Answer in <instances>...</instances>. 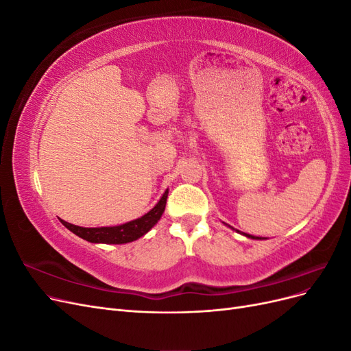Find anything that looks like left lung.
<instances>
[{
	"instance_id": "left-lung-1",
	"label": "left lung",
	"mask_w": 351,
	"mask_h": 351,
	"mask_svg": "<svg viewBox=\"0 0 351 351\" xmlns=\"http://www.w3.org/2000/svg\"><path fill=\"white\" fill-rule=\"evenodd\" d=\"M240 232V231H239ZM243 236H246V237H249V239H253V240H262L261 237H254V236H250V234H246V232H243Z\"/></svg>"
}]
</instances>
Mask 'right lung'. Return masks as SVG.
<instances>
[{"instance_id":"obj_1","label":"right lung","mask_w":351,"mask_h":351,"mask_svg":"<svg viewBox=\"0 0 351 351\" xmlns=\"http://www.w3.org/2000/svg\"><path fill=\"white\" fill-rule=\"evenodd\" d=\"M167 197H168V190H165V193L162 197L159 199L158 204L145 214L143 217L133 219L130 222H125V224L121 226H115V227H97V228H84L70 224L67 221H61V224L66 228H69L74 234L82 237L83 240L90 241V243H105V244H123V243H130L137 239H141L145 236L147 231H149L159 218L162 217L164 210H165V204H167Z\"/></svg>"}]
</instances>
